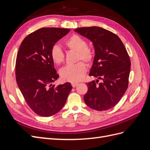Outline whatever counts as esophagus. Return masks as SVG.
<instances>
[{
	"mask_svg": "<svg viewBox=\"0 0 150 150\" xmlns=\"http://www.w3.org/2000/svg\"><path fill=\"white\" fill-rule=\"evenodd\" d=\"M78 83H71V85H72V87H73V88L76 87V86H78Z\"/></svg>",
	"mask_w": 150,
	"mask_h": 150,
	"instance_id": "34e87169",
	"label": "esophagus"
}]
</instances>
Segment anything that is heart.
<instances>
[{
	"label": "heart",
	"instance_id": "obj_1",
	"mask_svg": "<svg viewBox=\"0 0 150 150\" xmlns=\"http://www.w3.org/2000/svg\"><path fill=\"white\" fill-rule=\"evenodd\" d=\"M64 46L70 51L77 52L76 61L83 60L86 64H91L94 59V54L93 50L88 47V42L78 34H72L65 40ZM51 57L54 64H62L64 61L65 55L61 48L54 46L51 49ZM86 66L82 61L74 65L64 67L60 71L61 79L64 81L76 83L82 79L86 72Z\"/></svg>",
	"mask_w": 150,
	"mask_h": 150
}]
</instances>
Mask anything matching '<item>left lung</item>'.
I'll use <instances>...</instances> for the list:
<instances>
[{"instance_id": "1", "label": "left lung", "mask_w": 150, "mask_h": 150, "mask_svg": "<svg viewBox=\"0 0 150 150\" xmlns=\"http://www.w3.org/2000/svg\"><path fill=\"white\" fill-rule=\"evenodd\" d=\"M74 31L91 40L95 50L89 76L97 79L87 83L84 101L96 111L110 110L120 101L128 87L131 61L128 52L118 36L108 30L93 26Z\"/></svg>"}]
</instances>
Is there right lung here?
<instances>
[{
    "label": "right lung",
    "mask_w": 150,
    "mask_h": 150,
    "mask_svg": "<svg viewBox=\"0 0 150 150\" xmlns=\"http://www.w3.org/2000/svg\"><path fill=\"white\" fill-rule=\"evenodd\" d=\"M70 29L43 28L24 38L16 62V81L25 101L35 114L49 117L64 106L72 87L70 83L54 86L59 78L51 49Z\"/></svg>",
    "instance_id": "1"
}]
</instances>
